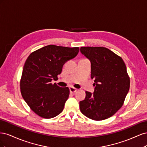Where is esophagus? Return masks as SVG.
Returning a JSON list of instances; mask_svg holds the SVG:
<instances>
[{
    "mask_svg": "<svg viewBox=\"0 0 147 147\" xmlns=\"http://www.w3.org/2000/svg\"><path fill=\"white\" fill-rule=\"evenodd\" d=\"M69 90H70V92L71 93H75V92H76L77 91V89L75 88L74 87H70L69 88Z\"/></svg>",
    "mask_w": 147,
    "mask_h": 147,
    "instance_id": "1",
    "label": "esophagus"
}]
</instances>
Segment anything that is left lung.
I'll return each instance as SVG.
<instances>
[{"instance_id": "8db88e82", "label": "left lung", "mask_w": 147, "mask_h": 147, "mask_svg": "<svg viewBox=\"0 0 147 147\" xmlns=\"http://www.w3.org/2000/svg\"><path fill=\"white\" fill-rule=\"evenodd\" d=\"M80 51L91 61L95 88L93 94L85 92L80 109L84 116L96 121L109 118L123 106L129 90L126 65L121 57L105 47H81Z\"/></svg>"}]
</instances>
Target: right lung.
<instances>
[{
	"mask_svg": "<svg viewBox=\"0 0 147 147\" xmlns=\"http://www.w3.org/2000/svg\"><path fill=\"white\" fill-rule=\"evenodd\" d=\"M78 52V47L50 45L32 52L26 59L20 80L21 93L38 116L52 118L63 112L69 89L52 84L51 81L58 79L63 65Z\"/></svg>",
	"mask_w": 147,
	"mask_h": 147,
	"instance_id": "right-lung-1",
	"label": "right lung"
}]
</instances>
